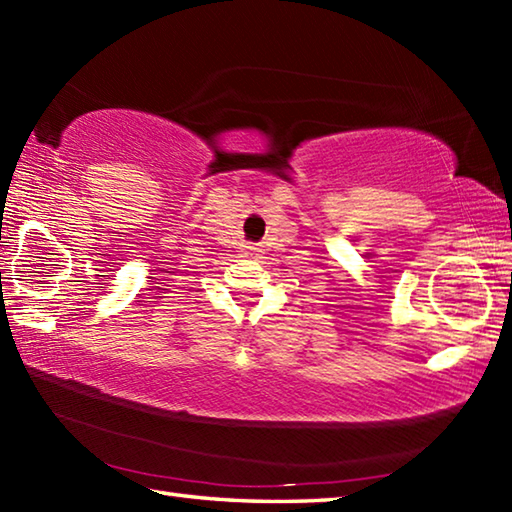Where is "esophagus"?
Returning <instances> with one entry per match:
<instances>
[{"label": "esophagus", "instance_id": "1", "mask_svg": "<svg viewBox=\"0 0 512 512\" xmlns=\"http://www.w3.org/2000/svg\"><path fill=\"white\" fill-rule=\"evenodd\" d=\"M257 253H262L257 246H246V255H257Z\"/></svg>", "mask_w": 512, "mask_h": 512}]
</instances>
